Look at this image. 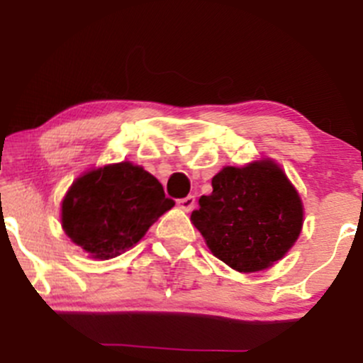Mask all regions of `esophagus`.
Listing matches in <instances>:
<instances>
[{"instance_id":"esophagus-1","label":"esophagus","mask_w":363,"mask_h":363,"mask_svg":"<svg viewBox=\"0 0 363 363\" xmlns=\"http://www.w3.org/2000/svg\"><path fill=\"white\" fill-rule=\"evenodd\" d=\"M194 203H196L194 196H187V198L179 199V208H182L184 211H191L194 208Z\"/></svg>"}]
</instances>
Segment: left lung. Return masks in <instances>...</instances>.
<instances>
[{
    "mask_svg": "<svg viewBox=\"0 0 363 363\" xmlns=\"http://www.w3.org/2000/svg\"><path fill=\"white\" fill-rule=\"evenodd\" d=\"M213 193L199 198L191 222L213 256L239 273H256L280 261L297 242L303 205L280 165L261 158L223 167Z\"/></svg>",
    "mask_w": 363,
    "mask_h": 363,
    "instance_id": "obj_1",
    "label": "left lung"
}]
</instances>
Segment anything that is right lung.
Returning <instances> with one entry per match:
<instances>
[{
	"label": "right lung",
	"mask_w": 363,
	"mask_h": 363,
	"mask_svg": "<svg viewBox=\"0 0 363 363\" xmlns=\"http://www.w3.org/2000/svg\"><path fill=\"white\" fill-rule=\"evenodd\" d=\"M176 203L152 174L131 162L91 169L61 203V227L94 259H111L141 240Z\"/></svg>",
	"instance_id": "add662e5"
}]
</instances>
